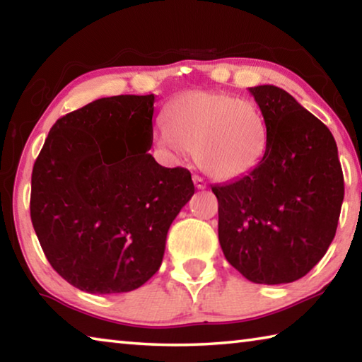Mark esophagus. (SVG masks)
Instances as JSON below:
<instances>
[{
	"label": "esophagus",
	"mask_w": 362,
	"mask_h": 362,
	"mask_svg": "<svg viewBox=\"0 0 362 362\" xmlns=\"http://www.w3.org/2000/svg\"><path fill=\"white\" fill-rule=\"evenodd\" d=\"M193 182H194V187L198 188V189H204L207 185H206V182L201 179L199 175H193Z\"/></svg>",
	"instance_id": "1"
}]
</instances>
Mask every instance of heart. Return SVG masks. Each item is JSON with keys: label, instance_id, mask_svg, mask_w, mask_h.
Returning a JSON list of instances; mask_svg holds the SVG:
<instances>
[{"label": "heart", "instance_id": "b5f03b06", "mask_svg": "<svg viewBox=\"0 0 362 362\" xmlns=\"http://www.w3.org/2000/svg\"><path fill=\"white\" fill-rule=\"evenodd\" d=\"M166 124L156 136L159 148L177 155L194 151L199 169L217 180L246 175L265 156L267 122L250 100L189 90L169 103Z\"/></svg>", "mask_w": 362, "mask_h": 362}]
</instances>
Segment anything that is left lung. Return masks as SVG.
Returning a JSON list of instances; mask_svg holds the SVG:
<instances>
[{
    "instance_id": "1",
    "label": "left lung",
    "mask_w": 362,
    "mask_h": 362,
    "mask_svg": "<svg viewBox=\"0 0 362 362\" xmlns=\"http://www.w3.org/2000/svg\"><path fill=\"white\" fill-rule=\"evenodd\" d=\"M267 122L259 166L223 185L218 241L225 259L257 284L303 278L332 243L343 203V173L334 136L284 89L249 88Z\"/></svg>"
}]
</instances>
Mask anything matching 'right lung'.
<instances>
[{
  "label": "right lung",
  "mask_w": 362,
  "mask_h": 362,
  "mask_svg": "<svg viewBox=\"0 0 362 362\" xmlns=\"http://www.w3.org/2000/svg\"><path fill=\"white\" fill-rule=\"evenodd\" d=\"M155 94L103 97L56 121L32 173L30 216L46 259L89 293L131 292L161 267L170 223L194 193L153 144Z\"/></svg>",
  "instance_id": "add662e5"
}]
</instances>
